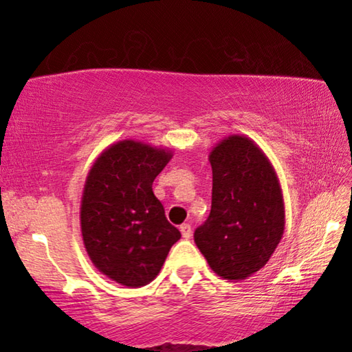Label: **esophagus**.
Instances as JSON below:
<instances>
[{"label":"esophagus","mask_w":352,"mask_h":352,"mask_svg":"<svg viewBox=\"0 0 352 352\" xmlns=\"http://www.w3.org/2000/svg\"><path fill=\"white\" fill-rule=\"evenodd\" d=\"M180 231H182V236L184 237V239H189L190 234H192V228H190L189 223L180 225Z\"/></svg>","instance_id":"34e87169"}]
</instances>
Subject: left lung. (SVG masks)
Returning <instances> with one entry per match:
<instances>
[{
  "label": "left lung",
  "instance_id": "8db88e82",
  "mask_svg": "<svg viewBox=\"0 0 352 352\" xmlns=\"http://www.w3.org/2000/svg\"><path fill=\"white\" fill-rule=\"evenodd\" d=\"M210 163L211 212L194 241L216 275L242 281L261 270L281 242L283 189L269 157L248 136L220 140Z\"/></svg>",
  "mask_w": 352,
  "mask_h": 352
}]
</instances>
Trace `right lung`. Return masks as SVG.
Returning a JSON list of instances; mask_svg holds the SVG:
<instances>
[{
	"mask_svg": "<svg viewBox=\"0 0 352 352\" xmlns=\"http://www.w3.org/2000/svg\"><path fill=\"white\" fill-rule=\"evenodd\" d=\"M172 155L169 148L122 140L102 151L87 175L80 201L83 245L102 275L126 287L153 281L182 237L152 190Z\"/></svg>",
	"mask_w": 352,
	"mask_h": 352,
	"instance_id": "add662e5",
	"label": "right lung"
}]
</instances>
